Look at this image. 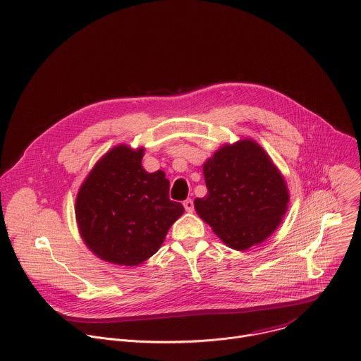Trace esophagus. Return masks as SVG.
<instances>
[{"instance_id":"34e87169","label":"esophagus","mask_w":361,"mask_h":361,"mask_svg":"<svg viewBox=\"0 0 361 361\" xmlns=\"http://www.w3.org/2000/svg\"><path fill=\"white\" fill-rule=\"evenodd\" d=\"M183 204H184V209H185V212L191 213V212L194 210V201H192L191 198H187Z\"/></svg>"}]
</instances>
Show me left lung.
Masks as SVG:
<instances>
[{
  "mask_svg": "<svg viewBox=\"0 0 361 361\" xmlns=\"http://www.w3.org/2000/svg\"><path fill=\"white\" fill-rule=\"evenodd\" d=\"M207 195L195 198L198 216L231 248L260 244L281 223L288 202L284 177L252 140L223 145L202 166Z\"/></svg>",
  "mask_w": 361,
  "mask_h": 361,
  "instance_id": "obj_1",
  "label": "left lung"
}]
</instances>
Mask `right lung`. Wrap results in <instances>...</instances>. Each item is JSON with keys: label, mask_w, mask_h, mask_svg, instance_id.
I'll return each mask as SVG.
<instances>
[{"label": "right lung", "mask_w": 361, "mask_h": 361, "mask_svg": "<svg viewBox=\"0 0 361 361\" xmlns=\"http://www.w3.org/2000/svg\"><path fill=\"white\" fill-rule=\"evenodd\" d=\"M144 148L117 145L91 170L75 200V219L87 247L120 266H138L157 252L169 228L184 213L169 197L170 181L147 173Z\"/></svg>", "instance_id": "add662e5"}]
</instances>
